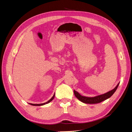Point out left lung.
<instances>
[{
	"mask_svg": "<svg viewBox=\"0 0 132 132\" xmlns=\"http://www.w3.org/2000/svg\"><path fill=\"white\" fill-rule=\"evenodd\" d=\"M118 83L117 85L115 87V88L111 91H110L107 93H105L104 94H102L101 95L97 96H95L94 97H85V96H82L81 95H80L77 91L74 90V95L78 99H79L80 101L81 102L85 103H90V104H93V103H100L103 101L105 100L110 98L112 95L116 90H117V87L119 85Z\"/></svg>",
	"mask_w": 132,
	"mask_h": 132,
	"instance_id": "left-lung-1",
	"label": "left lung"
}]
</instances>
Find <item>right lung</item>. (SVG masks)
I'll return each instance as SVG.
<instances>
[{"label":"right lung","instance_id":"obj_1","mask_svg":"<svg viewBox=\"0 0 132 132\" xmlns=\"http://www.w3.org/2000/svg\"><path fill=\"white\" fill-rule=\"evenodd\" d=\"M54 96H55V94H54V95L53 96V97H52L49 101H48L46 103H40V104H33V103H29V104H30V105H33V106H42V105H45V104H46V103H48L49 102H50L51 101H52L53 100V98H54Z\"/></svg>","mask_w":132,"mask_h":132}]
</instances>
